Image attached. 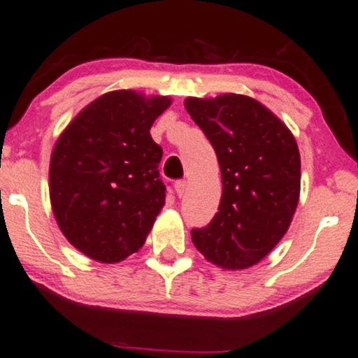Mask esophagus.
<instances>
[{
  "label": "esophagus",
  "mask_w": 358,
  "mask_h": 358,
  "mask_svg": "<svg viewBox=\"0 0 358 358\" xmlns=\"http://www.w3.org/2000/svg\"><path fill=\"white\" fill-rule=\"evenodd\" d=\"M174 187H176V192H178V196H179V198H182V196H184V192H186V180H184V179H180V180H176Z\"/></svg>",
  "instance_id": "obj_1"
}]
</instances>
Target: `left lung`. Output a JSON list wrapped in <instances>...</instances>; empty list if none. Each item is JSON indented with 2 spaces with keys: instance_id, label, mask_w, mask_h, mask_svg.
Segmentation results:
<instances>
[{
  "instance_id": "left-lung-1",
  "label": "left lung",
  "mask_w": 358,
  "mask_h": 358,
  "mask_svg": "<svg viewBox=\"0 0 358 358\" xmlns=\"http://www.w3.org/2000/svg\"><path fill=\"white\" fill-rule=\"evenodd\" d=\"M184 104L215 148L223 182L218 213L206 227L192 228V243L218 267L255 266L286 235L298 206V143L248 96L187 98Z\"/></svg>"
}]
</instances>
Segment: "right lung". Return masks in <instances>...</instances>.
Wrapping results in <instances>:
<instances>
[{
  "label": "right lung",
  "mask_w": 358,
  "mask_h": 358,
  "mask_svg": "<svg viewBox=\"0 0 358 358\" xmlns=\"http://www.w3.org/2000/svg\"><path fill=\"white\" fill-rule=\"evenodd\" d=\"M167 96H99L62 131L50 157V203L66 238L99 262L138 250L166 203L162 147L150 127Z\"/></svg>",
  "instance_id": "add662e5"
}]
</instances>
